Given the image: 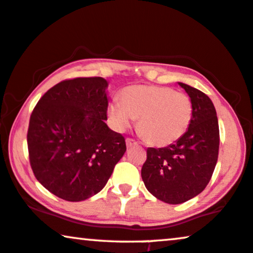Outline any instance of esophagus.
Instances as JSON below:
<instances>
[{"label":"esophagus","mask_w":253,"mask_h":253,"mask_svg":"<svg viewBox=\"0 0 253 253\" xmlns=\"http://www.w3.org/2000/svg\"><path fill=\"white\" fill-rule=\"evenodd\" d=\"M126 145H127V147H133V146H137V142L135 141V140H133V139H130V137H127L126 139Z\"/></svg>","instance_id":"34e87169"}]
</instances>
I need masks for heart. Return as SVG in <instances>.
I'll return each mask as SVG.
<instances>
[{
	"label": "heart",
	"instance_id": "b5f03b06",
	"mask_svg": "<svg viewBox=\"0 0 253 253\" xmlns=\"http://www.w3.org/2000/svg\"><path fill=\"white\" fill-rule=\"evenodd\" d=\"M108 118L118 130L132 126L149 143L168 146L181 139L189 128L194 106L187 94L167 86L133 85L121 91L120 99L108 104Z\"/></svg>",
	"mask_w": 253,
	"mask_h": 253
}]
</instances>
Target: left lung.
I'll return each instance as SVG.
<instances>
[{
  "mask_svg": "<svg viewBox=\"0 0 253 253\" xmlns=\"http://www.w3.org/2000/svg\"><path fill=\"white\" fill-rule=\"evenodd\" d=\"M178 84L194 106L189 128L168 147L147 149L141 169L147 190L169 204L183 203L202 193L215 170L219 148L218 119L212 101L200 89Z\"/></svg>",
  "mask_w": 253,
  "mask_h": 253,
  "instance_id": "1",
  "label": "left lung"
}]
</instances>
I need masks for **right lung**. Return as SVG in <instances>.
Wrapping results in <instances>:
<instances>
[{"mask_svg":"<svg viewBox=\"0 0 253 253\" xmlns=\"http://www.w3.org/2000/svg\"><path fill=\"white\" fill-rule=\"evenodd\" d=\"M107 82L66 79L42 97L28 128L30 166L38 182L70 202L98 194L126 152L125 137L105 124Z\"/></svg>","mask_w":253,"mask_h":253,"instance_id":"1","label":"right lung"}]
</instances>
